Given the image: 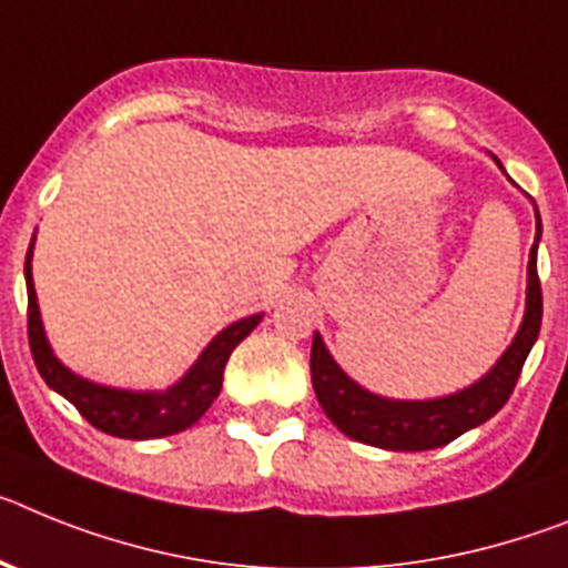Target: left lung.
Masks as SVG:
<instances>
[{"mask_svg": "<svg viewBox=\"0 0 568 568\" xmlns=\"http://www.w3.org/2000/svg\"><path fill=\"white\" fill-rule=\"evenodd\" d=\"M537 240H540V220H537L535 245L529 254V297H526V317H523L520 332L500 363L466 392L423 403L383 400L345 377L332 354L325 352L320 334H314L312 383L328 420L357 443L388 448V452H426V448L446 446L468 428L495 417L515 392L523 363L540 334L544 291L537 277Z\"/></svg>", "mask_w": 568, "mask_h": 568, "instance_id": "1", "label": "left lung"}]
</instances>
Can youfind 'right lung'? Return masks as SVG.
Wrapping results in <instances>:
<instances>
[{"instance_id": "1", "label": "right lung", "mask_w": 568, "mask_h": 568, "mask_svg": "<svg viewBox=\"0 0 568 568\" xmlns=\"http://www.w3.org/2000/svg\"><path fill=\"white\" fill-rule=\"evenodd\" d=\"M24 280H28V343H31L33 363H37L42 379L53 392L71 400L93 428H100L111 437H125V440L168 437V434L185 432L189 426H194L202 414L209 412V406L223 388V372L231 352L263 320L260 314H254V317L240 320V323L229 325L225 332L216 334L209 348L202 352V357L194 363V368L174 388H168L165 394L120 392V388L97 386V383L77 377L53 357L45 332H42L37 291H33L31 283V248H28V263H24Z\"/></svg>"}]
</instances>
